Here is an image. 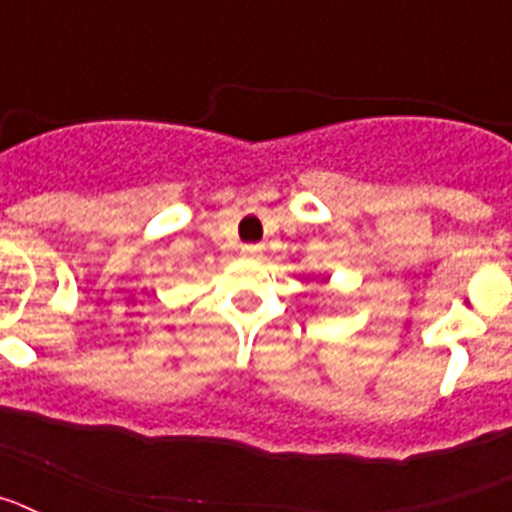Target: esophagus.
<instances>
[{
    "label": "esophagus",
    "mask_w": 512,
    "mask_h": 512,
    "mask_svg": "<svg viewBox=\"0 0 512 512\" xmlns=\"http://www.w3.org/2000/svg\"><path fill=\"white\" fill-rule=\"evenodd\" d=\"M261 251H264V248H261V246H243L241 248V253H243V256H246V259H259Z\"/></svg>",
    "instance_id": "1"
}]
</instances>
